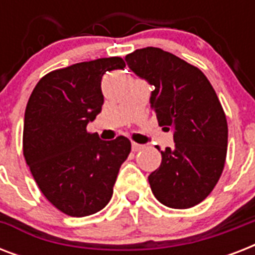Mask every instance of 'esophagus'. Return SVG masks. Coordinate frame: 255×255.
<instances>
[{"label": "esophagus", "instance_id": "34e87169", "mask_svg": "<svg viewBox=\"0 0 255 255\" xmlns=\"http://www.w3.org/2000/svg\"><path fill=\"white\" fill-rule=\"evenodd\" d=\"M144 145L143 144H137V143H132V151L133 152H137L140 149H143Z\"/></svg>", "mask_w": 255, "mask_h": 255}]
</instances>
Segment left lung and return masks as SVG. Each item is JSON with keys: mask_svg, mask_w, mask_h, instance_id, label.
Wrapping results in <instances>:
<instances>
[{"mask_svg": "<svg viewBox=\"0 0 255 255\" xmlns=\"http://www.w3.org/2000/svg\"><path fill=\"white\" fill-rule=\"evenodd\" d=\"M128 67L155 87L151 107L160 127L173 129L174 147L148 176L163 205L188 209L205 200L220 180L228 151L225 112L201 70L159 47L126 55Z\"/></svg>", "mask_w": 255, "mask_h": 255, "instance_id": "1", "label": "left lung"}]
</instances>
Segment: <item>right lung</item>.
<instances>
[{
	"label": "right lung",
	"instance_id": "obj_1",
	"mask_svg": "<svg viewBox=\"0 0 255 255\" xmlns=\"http://www.w3.org/2000/svg\"><path fill=\"white\" fill-rule=\"evenodd\" d=\"M122 58H100L55 70L31 92L23 122V156L39 189L67 216L85 217L107 205L131 141L87 132L102 111V78L124 69Z\"/></svg>",
	"mask_w": 255,
	"mask_h": 255
}]
</instances>
